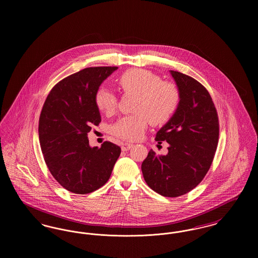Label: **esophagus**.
I'll list each match as a JSON object with an SVG mask.
<instances>
[{
    "label": "esophagus",
    "instance_id": "esophagus-1",
    "mask_svg": "<svg viewBox=\"0 0 258 258\" xmlns=\"http://www.w3.org/2000/svg\"><path fill=\"white\" fill-rule=\"evenodd\" d=\"M134 147V144H132V143H123V145H122V151H127V150H130L131 148Z\"/></svg>",
    "mask_w": 258,
    "mask_h": 258
}]
</instances>
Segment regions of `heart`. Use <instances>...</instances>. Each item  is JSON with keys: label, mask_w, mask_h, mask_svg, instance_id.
<instances>
[{"label": "heart", "mask_w": 258, "mask_h": 258, "mask_svg": "<svg viewBox=\"0 0 258 258\" xmlns=\"http://www.w3.org/2000/svg\"><path fill=\"white\" fill-rule=\"evenodd\" d=\"M118 85L124 94L136 96L135 114L123 116L111 125V134L123 140L140 139L149 122L154 125L167 122L179 104L178 87L147 70L124 72L118 78ZM95 102L98 110L105 115L113 114L117 107L116 96L105 88L96 93Z\"/></svg>", "instance_id": "heart-1"}]
</instances>
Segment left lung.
Instances as JSON below:
<instances>
[{
    "label": "left lung",
    "instance_id": "left-lung-1",
    "mask_svg": "<svg viewBox=\"0 0 258 258\" xmlns=\"http://www.w3.org/2000/svg\"><path fill=\"white\" fill-rule=\"evenodd\" d=\"M180 92L178 107L156 135L169 144L165 156L150 150L141 169L148 185L166 197L184 196L199 184L214 160L219 117L206 88L192 77L170 71Z\"/></svg>",
    "mask_w": 258,
    "mask_h": 258
}]
</instances>
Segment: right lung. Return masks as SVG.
<instances>
[{
    "label": "right lung",
    "mask_w": 258,
    "mask_h": 258,
    "mask_svg": "<svg viewBox=\"0 0 258 258\" xmlns=\"http://www.w3.org/2000/svg\"><path fill=\"white\" fill-rule=\"evenodd\" d=\"M117 67L87 68L52 88L38 122V136L45 163L67 190L87 195L101 187L121 154L109 141L90 147L88 133L101 118L95 102L100 84Z\"/></svg>",
    "instance_id": "right-lung-1"
}]
</instances>
